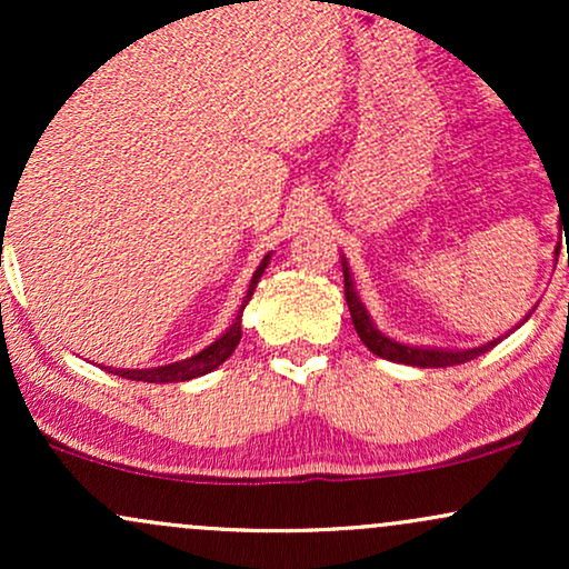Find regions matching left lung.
<instances>
[{
    "mask_svg": "<svg viewBox=\"0 0 569 569\" xmlns=\"http://www.w3.org/2000/svg\"><path fill=\"white\" fill-rule=\"evenodd\" d=\"M342 276H345V299H348V307H350V318H352V326H356L358 337H361V342L367 345V348L375 352V356L385 358V361H393V363H407V367H420V369H441V367H457V363H466V361H473L476 356H481V352L492 350L495 345L500 342L502 337L492 339V342L487 345H479V348H468V350H449V348H422V345H407V342H398V339H390L388 335H382L380 329H377V323L371 321L369 310L363 307L361 297H358L356 291V283H352V276H350V267H348V259L342 257ZM530 318V316H527ZM525 318V321H527ZM521 321V323H525ZM519 323V326H521ZM516 326V329H519ZM511 335V331H508ZM506 335V337H508Z\"/></svg>",
    "mask_w": 569,
    "mask_h": 569,
    "instance_id": "8db88e82",
    "label": "left lung"
}]
</instances>
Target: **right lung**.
<instances>
[{
  "instance_id": "1",
  "label": "right lung",
  "mask_w": 569,
  "mask_h": 569,
  "mask_svg": "<svg viewBox=\"0 0 569 569\" xmlns=\"http://www.w3.org/2000/svg\"><path fill=\"white\" fill-rule=\"evenodd\" d=\"M270 257L272 253H267V257L259 262L257 270H253L251 276V283H248V291L243 297V305H240L238 316H234V321L230 329L221 335L217 342H211L208 348H202L200 352H194V356L184 358V361H173V363H166V367H152V369H112V367H101L107 371H112L117 377H126V380H136V382H187V380H194V377H202L208 375V371H213L221 363L227 361V358L232 356L234 348H238L240 342V318H243V310L248 305V299L253 297V289H257L259 278L264 276L267 264H270Z\"/></svg>"
}]
</instances>
